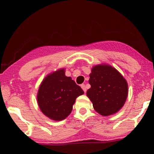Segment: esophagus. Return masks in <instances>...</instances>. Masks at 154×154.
<instances>
[{
    "instance_id": "obj_1",
    "label": "esophagus",
    "mask_w": 154,
    "mask_h": 154,
    "mask_svg": "<svg viewBox=\"0 0 154 154\" xmlns=\"http://www.w3.org/2000/svg\"><path fill=\"white\" fill-rule=\"evenodd\" d=\"M81 88H82V89H83V92H84L85 93V92H86V87H85V84H82V85H81Z\"/></svg>"
}]
</instances>
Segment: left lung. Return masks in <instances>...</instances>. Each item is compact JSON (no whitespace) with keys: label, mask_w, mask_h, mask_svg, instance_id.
<instances>
[{"label":"left lung","mask_w":154,"mask_h":154,"mask_svg":"<svg viewBox=\"0 0 154 154\" xmlns=\"http://www.w3.org/2000/svg\"><path fill=\"white\" fill-rule=\"evenodd\" d=\"M89 83L91 88L86 95L97 113L109 116L123 107L128 92V83L114 67L107 64L94 66Z\"/></svg>","instance_id":"left-lung-1"}]
</instances>
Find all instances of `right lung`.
I'll return each mask as SVG.
<instances>
[{
  "label": "right lung",
  "mask_w": 154,
  "mask_h": 154,
  "mask_svg": "<svg viewBox=\"0 0 154 154\" xmlns=\"http://www.w3.org/2000/svg\"><path fill=\"white\" fill-rule=\"evenodd\" d=\"M84 94L64 68L48 74L38 88L37 103L41 112L49 119L61 121L71 113L76 98Z\"/></svg>",
  "instance_id": "right-lung-1"
}]
</instances>
